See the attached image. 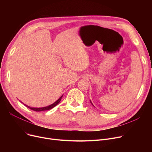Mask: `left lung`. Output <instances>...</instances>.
Masks as SVG:
<instances>
[{
  "instance_id": "left-lung-1",
  "label": "left lung",
  "mask_w": 152,
  "mask_h": 152,
  "mask_svg": "<svg viewBox=\"0 0 152 152\" xmlns=\"http://www.w3.org/2000/svg\"><path fill=\"white\" fill-rule=\"evenodd\" d=\"M91 103H92V102H91Z\"/></svg>"
}]
</instances>
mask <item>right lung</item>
<instances>
[{
	"mask_svg": "<svg viewBox=\"0 0 152 152\" xmlns=\"http://www.w3.org/2000/svg\"><path fill=\"white\" fill-rule=\"evenodd\" d=\"M62 97H63V95H62V96H61V97H60L57 101H56L55 103H53V104H52V105H49V106L45 107H42V108H32V107H28V106H27V105H25V106L27 107L28 108H29V109H31V110H33V111H42L49 110H50V109L53 108L55 107L56 105H57L58 104V103H59V102H60V100H61Z\"/></svg>",
	"mask_w": 152,
	"mask_h": 152,
	"instance_id": "right-lung-1",
	"label": "right lung"
}]
</instances>
